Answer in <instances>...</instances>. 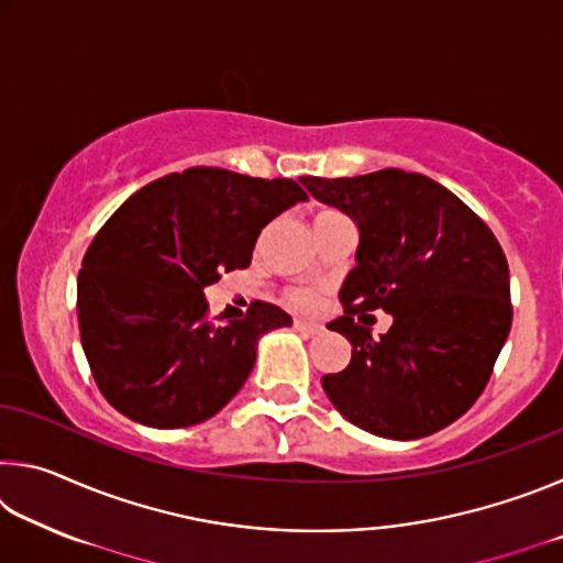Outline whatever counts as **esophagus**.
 I'll return each mask as SVG.
<instances>
[{
    "label": "esophagus",
    "mask_w": 563,
    "mask_h": 563,
    "mask_svg": "<svg viewBox=\"0 0 563 563\" xmlns=\"http://www.w3.org/2000/svg\"><path fill=\"white\" fill-rule=\"evenodd\" d=\"M292 325H295V330H298V332H305V335H320V332H322V325H318V322L295 320Z\"/></svg>",
    "instance_id": "34e87169"
}]
</instances>
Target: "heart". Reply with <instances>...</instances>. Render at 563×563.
Returning a JSON list of instances; mask_svg holds the SVG:
<instances>
[{"label":"heart","mask_w":563,"mask_h":563,"mask_svg":"<svg viewBox=\"0 0 563 563\" xmlns=\"http://www.w3.org/2000/svg\"><path fill=\"white\" fill-rule=\"evenodd\" d=\"M335 218H342V213L320 211V213H316V221H312V223H316V228H320V225H325L330 221H335ZM285 300H288L292 308L310 312V310L318 308L322 298H320V290H316V288H290L288 292H285Z\"/></svg>","instance_id":"b5f03b06"}]
</instances>
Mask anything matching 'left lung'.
Returning <instances> with one entry per match:
<instances>
[{"label": "left lung", "instance_id": "obj_1", "mask_svg": "<svg viewBox=\"0 0 563 563\" xmlns=\"http://www.w3.org/2000/svg\"><path fill=\"white\" fill-rule=\"evenodd\" d=\"M318 201L360 228L330 330L350 365L322 377L330 402L360 430L417 440L452 424L487 387L511 328L509 265L489 225L422 174L383 168L352 178L302 176ZM367 309L396 322L373 339Z\"/></svg>", "mask_w": 563, "mask_h": 563}]
</instances>
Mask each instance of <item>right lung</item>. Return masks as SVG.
I'll return each instance as SVG.
<instances>
[{
  "label": "right lung",
  "instance_id": "right-lung-1",
  "mask_svg": "<svg viewBox=\"0 0 563 563\" xmlns=\"http://www.w3.org/2000/svg\"><path fill=\"white\" fill-rule=\"evenodd\" d=\"M308 194L290 178L196 166L136 190L93 235L76 280L81 347L101 395L133 422H206L243 387L278 305L208 316L206 285L247 268L255 241Z\"/></svg>",
  "mask_w": 563,
  "mask_h": 563
}]
</instances>
